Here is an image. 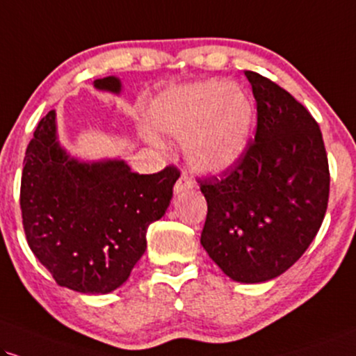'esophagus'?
Wrapping results in <instances>:
<instances>
[{"instance_id": "1", "label": "esophagus", "mask_w": 356, "mask_h": 356, "mask_svg": "<svg viewBox=\"0 0 356 356\" xmlns=\"http://www.w3.org/2000/svg\"><path fill=\"white\" fill-rule=\"evenodd\" d=\"M193 188V179L188 175H181L178 181L175 183V195H181V193L190 191Z\"/></svg>"}]
</instances>
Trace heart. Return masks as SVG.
<instances>
[{
	"instance_id": "obj_1",
	"label": "heart",
	"mask_w": 356,
	"mask_h": 356,
	"mask_svg": "<svg viewBox=\"0 0 356 356\" xmlns=\"http://www.w3.org/2000/svg\"><path fill=\"white\" fill-rule=\"evenodd\" d=\"M256 117L251 95L222 81H203L163 92L148 108L158 134L183 142L195 170L225 173L243 158Z\"/></svg>"
}]
</instances>
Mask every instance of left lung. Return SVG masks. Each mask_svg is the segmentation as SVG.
<instances>
[{"instance_id": "8db88e82", "label": "left lung", "mask_w": 356, "mask_h": 356, "mask_svg": "<svg viewBox=\"0 0 356 356\" xmlns=\"http://www.w3.org/2000/svg\"><path fill=\"white\" fill-rule=\"evenodd\" d=\"M257 130L221 177L200 179L208 203L201 245L227 277L275 279L299 261L325 218L330 173L322 131L282 87L245 71Z\"/></svg>"}]
</instances>
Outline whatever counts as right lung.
<instances>
[{
  "mask_svg": "<svg viewBox=\"0 0 356 356\" xmlns=\"http://www.w3.org/2000/svg\"><path fill=\"white\" fill-rule=\"evenodd\" d=\"M120 94L122 82L94 81ZM175 166L138 175L124 160L81 161L60 147L56 111L41 118L26 148L21 213L26 239L60 287L108 293L120 287L147 249V229L168 209Z\"/></svg>",
  "mask_w": 356,
  "mask_h": 356,
  "instance_id": "obj_1",
  "label": "right lung"
}]
</instances>
